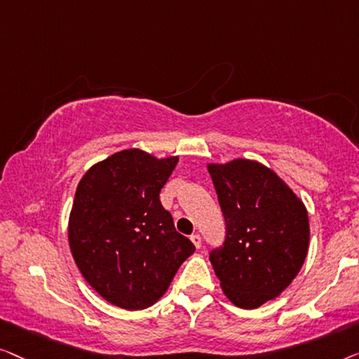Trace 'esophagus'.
<instances>
[{"label":"esophagus","mask_w":359,"mask_h":359,"mask_svg":"<svg viewBox=\"0 0 359 359\" xmlns=\"http://www.w3.org/2000/svg\"><path fill=\"white\" fill-rule=\"evenodd\" d=\"M190 241L194 242V245L196 247V249H200V247H201V237H200V234H191L190 236Z\"/></svg>","instance_id":"34e87169"}]
</instances>
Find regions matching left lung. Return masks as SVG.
Listing matches in <instances>:
<instances>
[{"mask_svg":"<svg viewBox=\"0 0 359 359\" xmlns=\"http://www.w3.org/2000/svg\"><path fill=\"white\" fill-rule=\"evenodd\" d=\"M208 172L226 219V239L210 262L232 304L257 309L299 273L309 249L307 210L275 170L257 161L208 164Z\"/></svg>","mask_w":359,"mask_h":359,"instance_id":"left-lung-1","label":"left lung"}]
</instances>
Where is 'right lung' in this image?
Segmentation results:
<instances>
[{"label": "right lung", "instance_id": "1", "mask_svg": "<svg viewBox=\"0 0 359 359\" xmlns=\"http://www.w3.org/2000/svg\"><path fill=\"white\" fill-rule=\"evenodd\" d=\"M179 156L118 151L79 180L68 242L84 280L110 304L140 311L158 302L195 245L174 228L161 189Z\"/></svg>", "mask_w": 359, "mask_h": 359}]
</instances>
